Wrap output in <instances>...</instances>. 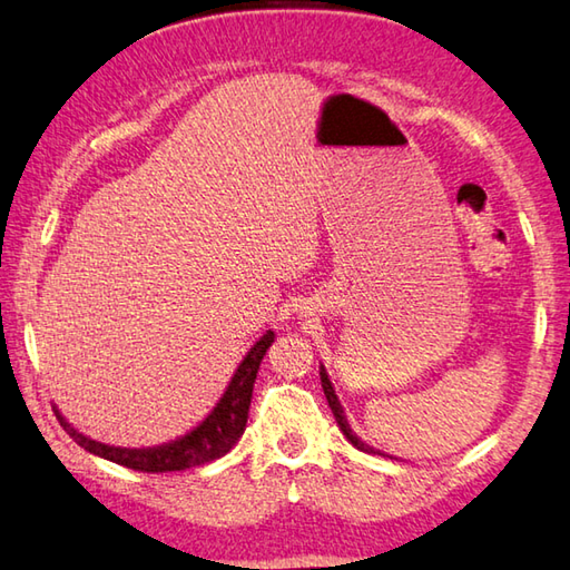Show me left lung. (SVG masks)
Returning <instances> with one entry per match:
<instances>
[{
	"label": "left lung",
	"mask_w": 570,
	"mask_h": 570,
	"mask_svg": "<svg viewBox=\"0 0 570 570\" xmlns=\"http://www.w3.org/2000/svg\"><path fill=\"white\" fill-rule=\"evenodd\" d=\"M321 386H324V393H326L328 406H331V411H334V419H336V423H338V429H341V433H344V436L348 439L351 446H356L358 451H364V453H381V451H376V449H371L368 443L361 441V439L356 436V433L351 431L348 421H346V416H344V409H341V403H338V399H336L334 386H331V381H328V376H326L324 366H321ZM381 456H384V453H381Z\"/></svg>",
	"instance_id": "obj_1"
}]
</instances>
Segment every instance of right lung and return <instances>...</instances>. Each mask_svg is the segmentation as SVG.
I'll use <instances>...</instances> for the list:
<instances>
[{"instance_id": "obj_1", "label": "right lung", "mask_w": 570, "mask_h": 570, "mask_svg": "<svg viewBox=\"0 0 570 570\" xmlns=\"http://www.w3.org/2000/svg\"><path fill=\"white\" fill-rule=\"evenodd\" d=\"M272 344H274V331H266V334L256 341L249 354H246L239 368H236L229 389L224 391L222 401L216 403V409L206 416V421L199 423L191 433H186V436L171 443H164V446H157V449L107 446V443L81 436V433L71 426V423H67V419L55 409L57 421L65 426V431L79 443L81 449L95 453V456L119 463L124 469H134L141 473H169V471L194 469V465H204L226 456V453L236 446V441L242 439V433L246 429V419H249L252 391L258 374V364H262L266 348Z\"/></svg>"}]
</instances>
